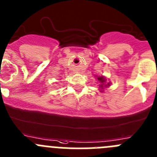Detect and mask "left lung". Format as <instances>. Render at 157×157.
I'll return each instance as SVG.
<instances>
[{
    "instance_id": "left-lung-1",
    "label": "left lung",
    "mask_w": 157,
    "mask_h": 157,
    "mask_svg": "<svg viewBox=\"0 0 157 157\" xmlns=\"http://www.w3.org/2000/svg\"><path fill=\"white\" fill-rule=\"evenodd\" d=\"M97 79L99 80V82L100 83L99 85V86H100V88H101L102 90H103V87H108V86H110V83H107L106 84V78L103 77V76H100V77L97 78Z\"/></svg>"
}]
</instances>
